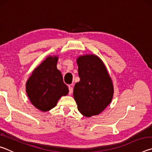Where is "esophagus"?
Returning <instances> with one entry per match:
<instances>
[{"instance_id": "esophagus-1", "label": "esophagus", "mask_w": 152, "mask_h": 152, "mask_svg": "<svg viewBox=\"0 0 152 152\" xmlns=\"http://www.w3.org/2000/svg\"><path fill=\"white\" fill-rule=\"evenodd\" d=\"M68 88H69V94H71L72 93V92H73L72 86V85H69V86H68Z\"/></svg>"}]
</instances>
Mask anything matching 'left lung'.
<instances>
[{"instance_id": "8db88e82", "label": "left lung", "mask_w": 152, "mask_h": 152, "mask_svg": "<svg viewBox=\"0 0 152 152\" xmlns=\"http://www.w3.org/2000/svg\"><path fill=\"white\" fill-rule=\"evenodd\" d=\"M80 81L74 88V98L85 117L99 115L112 101L114 89L104 63L98 56L84 55L77 58Z\"/></svg>"}]
</instances>
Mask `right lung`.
I'll list each match as a JSON object with an SVG mask.
<instances>
[{
	"label": "right lung",
	"mask_w": 152,
	"mask_h": 152,
	"mask_svg": "<svg viewBox=\"0 0 152 152\" xmlns=\"http://www.w3.org/2000/svg\"><path fill=\"white\" fill-rule=\"evenodd\" d=\"M58 60L56 56H48L33 70L26 82V92L31 102L43 112L55 107L61 96L69 92L57 68Z\"/></svg>",
	"instance_id": "obj_1"
}]
</instances>
